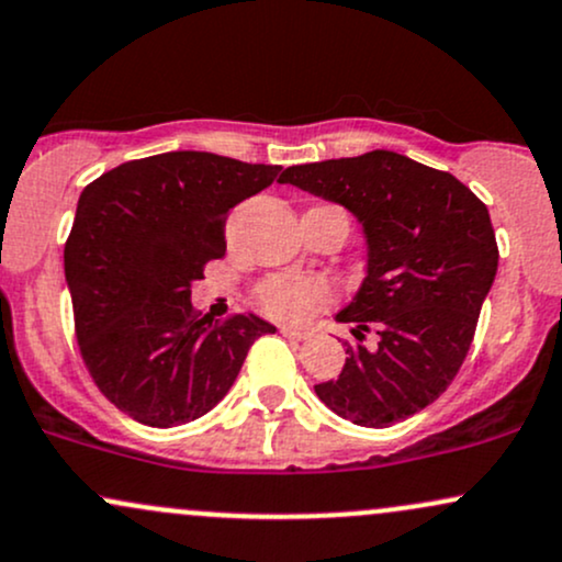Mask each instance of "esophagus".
<instances>
[{
  "label": "esophagus",
  "mask_w": 562,
  "mask_h": 562,
  "mask_svg": "<svg viewBox=\"0 0 562 562\" xmlns=\"http://www.w3.org/2000/svg\"><path fill=\"white\" fill-rule=\"evenodd\" d=\"M281 334L286 339H294V342H302V339H307L311 337V331H305V329H292V326H281Z\"/></svg>",
  "instance_id": "obj_1"
}]
</instances>
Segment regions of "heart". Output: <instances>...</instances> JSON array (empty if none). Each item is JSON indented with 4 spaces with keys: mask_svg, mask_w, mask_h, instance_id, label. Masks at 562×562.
Returning <instances> with one entry per match:
<instances>
[{
    "mask_svg": "<svg viewBox=\"0 0 562 562\" xmlns=\"http://www.w3.org/2000/svg\"><path fill=\"white\" fill-rule=\"evenodd\" d=\"M334 297L331 283L321 276L281 273L265 279L257 286L255 300L262 313L273 315L279 321H302L313 315L318 307Z\"/></svg>",
    "mask_w": 562,
    "mask_h": 562,
    "instance_id": "1",
    "label": "heart"
}]
</instances>
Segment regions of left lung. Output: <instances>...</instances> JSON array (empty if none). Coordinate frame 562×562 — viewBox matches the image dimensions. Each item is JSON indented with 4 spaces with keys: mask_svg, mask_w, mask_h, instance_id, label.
Masks as SVG:
<instances>
[{
    "mask_svg": "<svg viewBox=\"0 0 562 562\" xmlns=\"http://www.w3.org/2000/svg\"><path fill=\"white\" fill-rule=\"evenodd\" d=\"M281 182L342 204L361 220L369 270L337 315L352 324L342 374L315 395L361 427H390L446 393L475 337L499 247L488 210L440 169L369 150L352 159L300 164ZM369 330L378 342H362Z\"/></svg>",
    "mask_w": 562,
    "mask_h": 562,
    "instance_id": "1",
    "label": "left lung"
}]
</instances>
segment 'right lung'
<instances>
[{
	"label": "right lung",
	"mask_w": 562,
	"mask_h": 562,
	"mask_svg": "<svg viewBox=\"0 0 562 562\" xmlns=\"http://www.w3.org/2000/svg\"><path fill=\"white\" fill-rule=\"evenodd\" d=\"M281 175L204 150L119 164L81 191L63 249L74 331L92 382L148 427L204 417L276 326L238 313L212 326L191 283L225 257L231 210Z\"/></svg>",
	"instance_id": "obj_1"
}]
</instances>
